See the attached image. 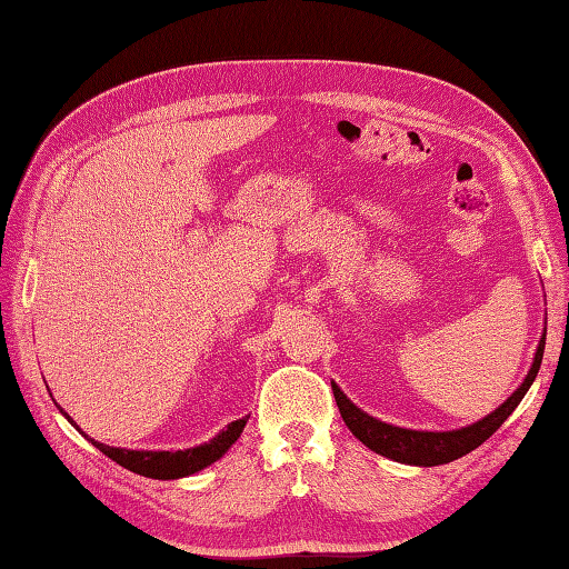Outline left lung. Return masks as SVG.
<instances>
[{
  "instance_id": "8db88e82",
  "label": "left lung",
  "mask_w": 569,
  "mask_h": 569,
  "mask_svg": "<svg viewBox=\"0 0 569 569\" xmlns=\"http://www.w3.org/2000/svg\"><path fill=\"white\" fill-rule=\"evenodd\" d=\"M546 332L542 330L540 342L536 349L533 365H530L523 383L506 398V401L491 410L489 416H485L477 422H471L467 428H457V430H410V428H398L391 426V422H383L379 418H373L365 413L359 406H355L345 391L332 381V393L337 408H340L345 426L352 430L355 438L359 442H365L369 450H373L381 457H389L393 462H403V465H413V467H435V465H447L457 457H465L467 452L477 450V447L489 440L493 432H497L503 420L509 418L516 406L523 401V396L528 393L530 383L536 381L540 361H542V349H546Z\"/></svg>"
}]
</instances>
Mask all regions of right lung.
<instances>
[{
  "mask_svg": "<svg viewBox=\"0 0 569 569\" xmlns=\"http://www.w3.org/2000/svg\"><path fill=\"white\" fill-rule=\"evenodd\" d=\"M58 410L68 418L72 428H78L76 420H72L63 408L58 406ZM247 420H249V416L229 422V426L217 432L210 442H202L198 447H188V450H176V452L173 450H127V447H110V445L88 438V435H84L80 428H78V432H82L84 438L98 447L102 455L114 459V462L122 465L124 469L134 471V475L149 477V479H180V477L196 475V471L217 462V459H220L229 450V447L239 440V435H241V430H244Z\"/></svg>",
  "mask_w": 569,
  "mask_h": 569,
  "instance_id": "right-lung-1",
  "label": "right lung"
}]
</instances>
